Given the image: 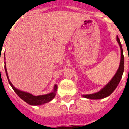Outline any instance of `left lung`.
I'll list each match as a JSON object with an SVG mask.
<instances>
[{
  "mask_svg": "<svg viewBox=\"0 0 129 129\" xmlns=\"http://www.w3.org/2000/svg\"><path fill=\"white\" fill-rule=\"evenodd\" d=\"M117 41L119 44L120 47V50H121V59H120V63L118 69L117 70L116 73L115 74L113 77L112 78L111 81L108 82V84L106 85L103 88L100 90L99 92L89 94V95H83L82 97L90 100H101L104 99L105 97H108L111 95L112 92L115 90V88L119 84V81L122 79V75L124 73V55H123V50H122V44L120 43L119 39L117 36Z\"/></svg>",
  "mask_w": 129,
  "mask_h": 129,
  "instance_id": "obj_1",
  "label": "left lung"
}]
</instances>
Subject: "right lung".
<instances>
[{
	"label": "right lung",
	"instance_id": "add662e5",
	"mask_svg": "<svg viewBox=\"0 0 129 129\" xmlns=\"http://www.w3.org/2000/svg\"><path fill=\"white\" fill-rule=\"evenodd\" d=\"M5 56V54H4ZM5 73H6V75H7V79L9 81V84H10V86H12L13 90H14V92L18 95V96L21 99L25 101V102L27 103L28 104L32 106H39L44 104L45 103H48L49 102H50L51 100H52L56 95V90H57V85L55 84L54 86L53 90L50 93L45 94V95H38V96H34V95L30 94L29 92H24L22 91L21 90L16 88L15 87L13 86V84H12V82L10 81L9 77H8V74H7V68H6V64L5 62Z\"/></svg>",
	"mask_w": 129,
	"mask_h": 129
}]
</instances>
